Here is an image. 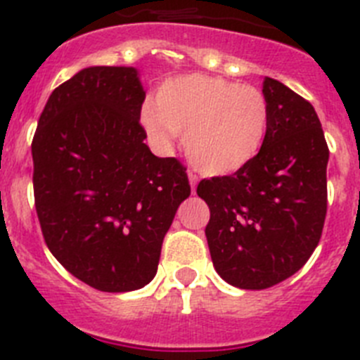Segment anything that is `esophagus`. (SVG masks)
I'll use <instances>...</instances> for the list:
<instances>
[{"instance_id":"esophagus-1","label":"esophagus","mask_w":360,"mask_h":360,"mask_svg":"<svg viewBox=\"0 0 360 360\" xmlns=\"http://www.w3.org/2000/svg\"><path fill=\"white\" fill-rule=\"evenodd\" d=\"M187 176H189L191 189H193V193H196V184H198V176H196V174H193V173H189V174H187Z\"/></svg>"}]
</instances>
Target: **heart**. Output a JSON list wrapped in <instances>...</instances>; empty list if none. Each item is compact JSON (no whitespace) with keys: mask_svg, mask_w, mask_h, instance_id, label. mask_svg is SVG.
Returning a JSON list of instances; mask_svg holds the SVG:
<instances>
[{"mask_svg":"<svg viewBox=\"0 0 360 360\" xmlns=\"http://www.w3.org/2000/svg\"><path fill=\"white\" fill-rule=\"evenodd\" d=\"M151 143L169 148L184 134L191 162L209 176L245 169L260 153L269 128V103L260 89L207 75L164 82L157 105L141 107Z\"/></svg>","mask_w":360,"mask_h":360,"instance_id":"obj_1","label":"heart"}]
</instances>
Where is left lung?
Segmentation results:
<instances>
[{"label": "left lung", "instance_id": "1", "mask_svg": "<svg viewBox=\"0 0 360 360\" xmlns=\"http://www.w3.org/2000/svg\"><path fill=\"white\" fill-rule=\"evenodd\" d=\"M269 128L245 169L198 184L210 209V257L225 282L268 289L295 275L316 250L326 216L328 146L314 107L264 78Z\"/></svg>", "mask_w": 360, "mask_h": 360}]
</instances>
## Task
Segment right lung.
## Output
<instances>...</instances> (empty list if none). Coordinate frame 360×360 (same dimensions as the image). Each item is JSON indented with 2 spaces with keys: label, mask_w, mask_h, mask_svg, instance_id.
I'll return each instance as SVG.
<instances>
[{
  "label": "right lung",
  "mask_w": 360,
  "mask_h": 360,
  "mask_svg": "<svg viewBox=\"0 0 360 360\" xmlns=\"http://www.w3.org/2000/svg\"><path fill=\"white\" fill-rule=\"evenodd\" d=\"M139 71L94 65L51 92L32 143L35 209L53 257L105 292L144 288L178 205L186 167L144 144Z\"/></svg>",
  "instance_id": "obj_1"
}]
</instances>
